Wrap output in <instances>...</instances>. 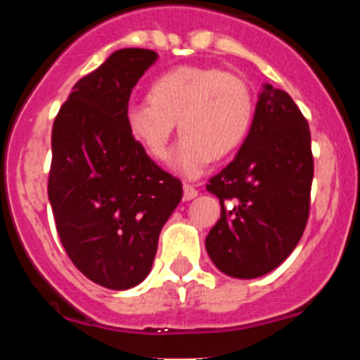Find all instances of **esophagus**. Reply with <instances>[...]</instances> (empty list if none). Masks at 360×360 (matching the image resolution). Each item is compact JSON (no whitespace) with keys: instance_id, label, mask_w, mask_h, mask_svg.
<instances>
[{"instance_id":"34e87169","label":"esophagus","mask_w":360,"mask_h":360,"mask_svg":"<svg viewBox=\"0 0 360 360\" xmlns=\"http://www.w3.org/2000/svg\"><path fill=\"white\" fill-rule=\"evenodd\" d=\"M196 196H198V191H196L193 186H189V184H186V186H184V200L189 202V200L196 198Z\"/></svg>"}]
</instances>
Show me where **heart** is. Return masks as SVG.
I'll return each instance as SVG.
<instances>
[{
	"mask_svg": "<svg viewBox=\"0 0 360 360\" xmlns=\"http://www.w3.org/2000/svg\"><path fill=\"white\" fill-rule=\"evenodd\" d=\"M149 103L126 110L129 133L153 158L167 157L174 124L182 133L171 167L187 178L207 169L212 158L236 151L254 119V95L234 73L209 66H178L151 82Z\"/></svg>",
	"mask_w": 360,
	"mask_h": 360,
	"instance_id": "b5f03b06",
	"label": "heart"
}]
</instances>
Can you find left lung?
<instances>
[{"mask_svg": "<svg viewBox=\"0 0 360 360\" xmlns=\"http://www.w3.org/2000/svg\"><path fill=\"white\" fill-rule=\"evenodd\" d=\"M311 178L307 119L287 91L266 82L240 151L207 184L221 205L205 238L216 269L254 279L281 265L307 227Z\"/></svg>", "mask_w": 360, "mask_h": 360, "instance_id": "left-lung-1", "label": "left lung"}]
</instances>
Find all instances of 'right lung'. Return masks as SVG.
Segmentation results:
<instances>
[{
	"mask_svg": "<svg viewBox=\"0 0 360 360\" xmlns=\"http://www.w3.org/2000/svg\"><path fill=\"white\" fill-rule=\"evenodd\" d=\"M157 52L122 49L77 81L52 129L49 200L57 234L82 274L128 290L151 272L182 182L146 155L126 126L129 95Z\"/></svg>",
	"mask_w": 360,
	"mask_h": 360,
	"instance_id": "add662e5",
	"label": "right lung"
}]
</instances>
